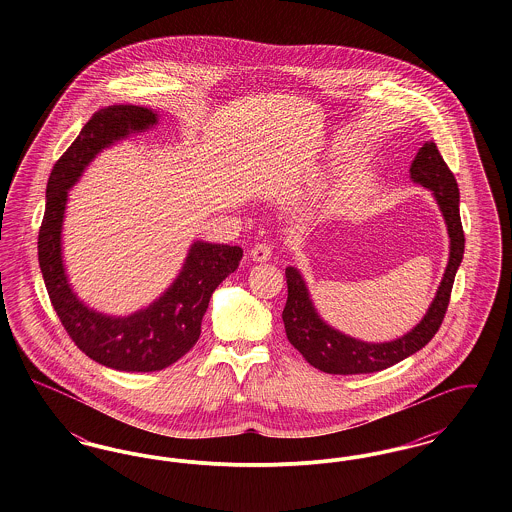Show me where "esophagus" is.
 I'll use <instances>...</instances> for the list:
<instances>
[{"label":"esophagus","mask_w":512,"mask_h":512,"mask_svg":"<svg viewBox=\"0 0 512 512\" xmlns=\"http://www.w3.org/2000/svg\"><path fill=\"white\" fill-rule=\"evenodd\" d=\"M272 253H274V247L267 244V242H261V244H255L251 247V259L257 261V263H265L272 259Z\"/></svg>","instance_id":"obj_1"}]
</instances>
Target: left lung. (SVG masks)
<instances>
[{
    "label": "left lung",
    "mask_w": 512,
    "mask_h": 512,
    "mask_svg": "<svg viewBox=\"0 0 512 512\" xmlns=\"http://www.w3.org/2000/svg\"><path fill=\"white\" fill-rule=\"evenodd\" d=\"M411 178L424 188H430L436 195L443 219L447 222L451 251L436 299L432 301L420 324H416L409 334L388 343H366L341 334L320 320L309 299V292L301 274L293 267L286 268L288 301L282 311L286 336L293 347L305 357V361L322 372L343 376L368 374L397 365L432 340L445 318L455 274L463 261L464 253L459 186L455 174L449 171L434 142H428L418 149L411 165Z\"/></svg>",
    "instance_id": "8db88e82"
}]
</instances>
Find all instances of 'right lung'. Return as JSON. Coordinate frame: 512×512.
I'll use <instances>...</instances> for the list:
<instances>
[{"instance_id":"obj_1","label":"right lung","mask_w":512,"mask_h":512,"mask_svg":"<svg viewBox=\"0 0 512 512\" xmlns=\"http://www.w3.org/2000/svg\"><path fill=\"white\" fill-rule=\"evenodd\" d=\"M155 122L157 115L138 105H111L96 111L51 169L46 213L38 232L42 276L69 338L99 365L124 372L163 370L184 357L199 340L211 295L244 255L238 245L195 242L171 288L130 317H107L76 299L61 259L67 192L103 147Z\"/></svg>"}]
</instances>
